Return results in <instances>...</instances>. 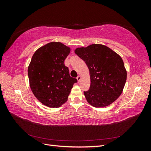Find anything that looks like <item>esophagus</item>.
Segmentation results:
<instances>
[{
	"instance_id": "34e87169",
	"label": "esophagus",
	"mask_w": 151,
	"mask_h": 151,
	"mask_svg": "<svg viewBox=\"0 0 151 151\" xmlns=\"http://www.w3.org/2000/svg\"><path fill=\"white\" fill-rule=\"evenodd\" d=\"M77 81H78V82H79L81 81V76H77Z\"/></svg>"
}]
</instances>
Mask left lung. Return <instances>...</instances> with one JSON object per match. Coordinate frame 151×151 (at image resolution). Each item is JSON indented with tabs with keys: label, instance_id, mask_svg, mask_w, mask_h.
<instances>
[{
	"label": "left lung",
	"instance_id": "left-lung-1",
	"mask_svg": "<svg viewBox=\"0 0 151 151\" xmlns=\"http://www.w3.org/2000/svg\"><path fill=\"white\" fill-rule=\"evenodd\" d=\"M75 53L89 68L91 86L84 91L88 102L99 108L111 104L120 96L126 83L127 71L122 58L103 45L78 48Z\"/></svg>",
	"mask_w": 151,
	"mask_h": 151
}]
</instances>
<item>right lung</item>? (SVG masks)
Masks as SVG:
<instances>
[{"label":"right lung","instance_id":"right-lung-1","mask_svg":"<svg viewBox=\"0 0 151 151\" xmlns=\"http://www.w3.org/2000/svg\"><path fill=\"white\" fill-rule=\"evenodd\" d=\"M70 50L60 42H51L32 57L28 70L30 88L35 97L48 107L57 108L64 103L77 82L64 64Z\"/></svg>","mask_w":151,"mask_h":151}]
</instances>
